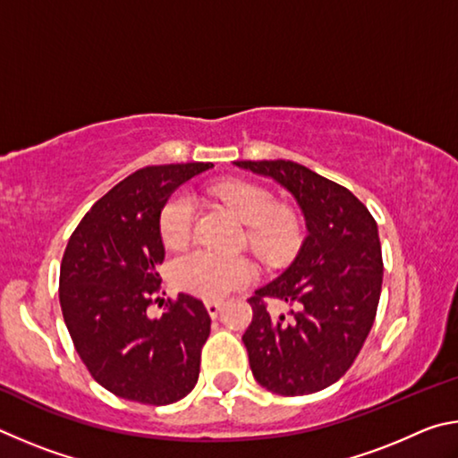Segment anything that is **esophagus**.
<instances>
[{"label": "esophagus", "mask_w": 458, "mask_h": 458, "mask_svg": "<svg viewBox=\"0 0 458 458\" xmlns=\"http://www.w3.org/2000/svg\"><path fill=\"white\" fill-rule=\"evenodd\" d=\"M206 309L210 317H218V313L222 311V303L220 301H206Z\"/></svg>", "instance_id": "obj_1"}]
</instances>
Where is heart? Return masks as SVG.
<instances>
[{
	"label": "heart",
	"instance_id": "heart-1",
	"mask_svg": "<svg viewBox=\"0 0 458 458\" xmlns=\"http://www.w3.org/2000/svg\"><path fill=\"white\" fill-rule=\"evenodd\" d=\"M224 204L230 206L240 222L248 226V244L259 257L278 260L299 244L301 228L294 214L275 208V198L267 190L248 182H228L216 188ZM193 201L188 193H177L167 201L159 218L161 240L167 248L188 244L193 228ZM257 270L246 259H224L206 250H191L175 259L172 281L185 293L201 299H222L228 293L250 284Z\"/></svg>",
	"mask_w": 458,
	"mask_h": 458
}]
</instances>
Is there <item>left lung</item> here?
I'll list each match as a JSON object with an SVG mask.
<instances>
[{
	"label": "left lung",
	"instance_id": "obj_1",
	"mask_svg": "<svg viewBox=\"0 0 458 458\" xmlns=\"http://www.w3.org/2000/svg\"><path fill=\"white\" fill-rule=\"evenodd\" d=\"M297 199L307 236L291 267L248 299L242 341L252 376L281 396L325 390L352 368L374 325L382 293L377 224L353 193L294 161H234ZM267 298L295 309L273 318Z\"/></svg>",
	"mask_w": 458,
	"mask_h": 458
}]
</instances>
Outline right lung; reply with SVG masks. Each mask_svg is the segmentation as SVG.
Returning a JSON list of instances; mask_svg holds the SVG:
<instances>
[{"mask_svg":"<svg viewBox=\"0 0 458 458\" xmlns=\"http://www.w3.org/2000/svg\"><path fill=\"white\" fill-rule=\"evenodd\" d=\"M212 164L151 165L105 193L72 232L60 265V307L90 376L114 396L165 406L193 390L210 335L204 303L180 293L151 319L165 259L161 210Z\"/></svg>","mask_w":458,"mask_h":458,"instance_id":"obj_1","label":"right lung"}]
</instances>
